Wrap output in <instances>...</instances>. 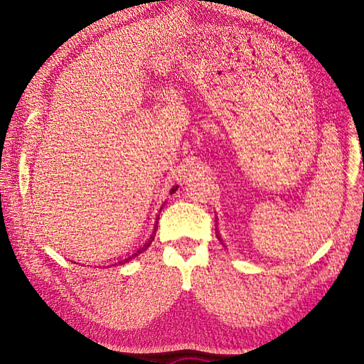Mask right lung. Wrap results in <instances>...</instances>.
Wrapping results in <instances>:
<instances>
[{"mask_svg": "<svg viewBox=\"0 0 364 364\" xmlns=\"http://www.w3.org/2000/svg\"><path fill=\"white\" fill-rule=\"evenodd\" d=\"M176 191V188H173L172 189V192H175ZM154 235H156V227H154V231H153V233H151V236H150V239H149V241H146L145 244H144V247H141V249H139L136 253H133V255H128V258H125V259H122V261H119V262H115V264H125V262H128V261H131V259H133L134 257H137V255L139 253H142L145 249H149V247H150V244L153 242V239H154ZM115 264H112V266H115Z\"/></svg>", "mask_w": 364, "mask_h": 364, "instance_id": "obj_1", "label": "right lung"}]
</instances>
